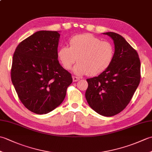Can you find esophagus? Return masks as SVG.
<instances>
[{
	"label": "esophagus",
	"instance_id": "34e87169",
	"mask_svg": "<svg viewBox=\"0 0 152 152\" xmlns=\"http://www.w3.org/2000/svg\"><path fill=\"white\" fill-rule=\"evenodd\" d=\"M72 79H73V82H77L78 81V80H80V78L79 77H77V76H73L72 77Z\"/></svg>",
	"mask_w": 152,
	"mask_h": 152
}]
</instances>
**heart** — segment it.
<instances>
[{
  "label": "heart",
  "instance_id": "heart-1",
  "mask_svg": "<svg viewBox=\"0 0 152 152\" xmlns=\"http://www.w3.org/2000/svg\"><path fill=\"white\" fill-rule=\"evenodd\" d=\"M69 43V48L63 46L58 50L57 58L65 70H70L78 60L74 71L79 75H99L108 69L114 60L112 44L91 34L75 35Z\"/></svg>",
  "mask_w": 152,
  "mask_h": 152
}]
</instances>
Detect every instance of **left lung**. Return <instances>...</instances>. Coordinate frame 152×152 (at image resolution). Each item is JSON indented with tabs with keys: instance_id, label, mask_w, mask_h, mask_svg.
<instances>
[{
	"instance_id": "obj_1",
	"label": "left lung",
	"mask_w": 152,
	"mask_h": 152,
	"mask_svg": "<svg viewBox=\"0 0 152 152\" xmlns=\"http://www.w3.org/2000/svg\"><path fill=\"white\" fill-rule=\"evenodd\" d=\"M104 34L114 40V60L104 72L87 79L86 98L96 113L110 117L124 110L133 97L140 81V61L137 51L121 35Z\"/></svg>"
}]
</instances>
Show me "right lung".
<instances>
[{"label": "right lung", "mask_w": 152, "mask_h": 152, "mask_svg": "<svg viewBox=\"0 0 152 152\" xmlns=\"http://www.w3.org/2000/svg\"><path fill=\"white\" fill-rule=\"evenodd\" d=\"M60 34L40 31L18 44L13 56L11 79L25 107L45 114L59 106L72 82L57 58Z\"/></svg>", "instance_id": "add662e5"}]
</instances>
